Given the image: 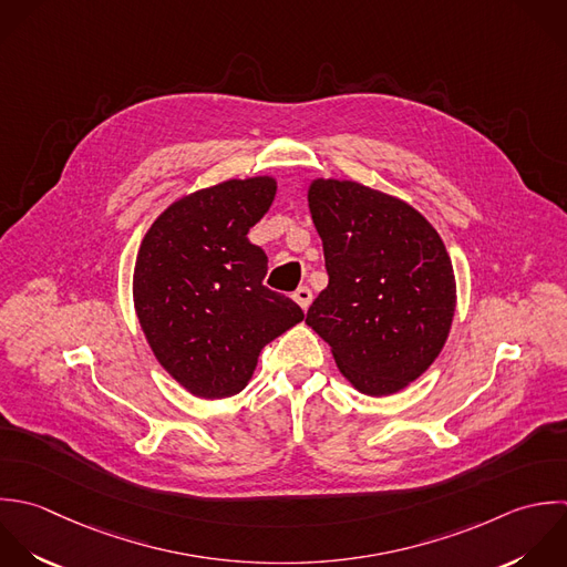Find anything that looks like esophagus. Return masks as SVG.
<instances>
[{
    "label": "esophagus",
    "instance_id": "1",
    "mask_svg": "<svg viewBox=\"0 0 567 567\" xmlns=\"http://www.w3.org/2000/svg\"><path fill=\"white\" fill-rule=\"evenodd\" d=\"M293 300L307 311L309 309V305H311V300H313V293H311V289L309 287H298L296 291H293Z\"/></svg>",
    "mask_w": 567,
    "mask_h": 567
}]
</instances>
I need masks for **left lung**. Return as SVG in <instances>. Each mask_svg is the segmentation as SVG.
<instances>
[{"label":"left lung","mask_w":567,"mask_h":567,"mask_svg":"<svg viewBox=\"0 0 567 567\" xmlns=\"http://www.w3.org/2000/svg\"><path fill=\"white\" fill-rule=\"evenodd\" d=\"M307 196L329 274L307 324L360 393L393 395L446 344L457 302L451 256L395 196L338 178H316Z\"/></svg>","instance_id":"left-lung-1"}]
</instances>
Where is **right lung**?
I'll return each mask as SVG.
<instances>
[{
  "instance_id": "add662e5",
  "label": "right lung",
  "mask_w": 567,
  "mask_h": 567,
  "mask_svg": "<svg viewBox=\"0 0 567 567\" xmlns=\"http://www.w3.org/2000/svg\"><path fill=\"white\" fill-rule=\"evenodd\" d=\"M274 196V176L198 189L174 200L138 247V324L158 364L196 398L240 393L260 351L305 318L291 298L262 285L267 254L247 238Z\"/></svg>"
}]
</instances>
